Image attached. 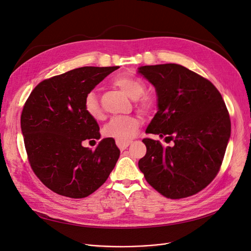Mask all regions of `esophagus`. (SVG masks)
<instances>
[{
  "mask_svg": "<svg viewBox=\"0 0 251 251\" xmlns=\"http://www.w3.org/2000/svg\"><path fill=\"white\" fill-rule=\"evenodd\" d=\"M117 143V146H118V148L120 149V151H124V150H126L128 146H130L131 144V142H126V143H121V142H116Z\"/></svg>",
  "mask_w": 251,
  "mask_h": 251,
  "instance_id": "obj_1",
  "label": "esophagus"
}]
</instances>
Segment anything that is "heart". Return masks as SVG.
Returning <instances> with one entry per match:
<instances>
[{"mask_svg":"<svg viewBox=\"0 0 251 251\" xmlns=\"http://www.w3.org/2000/svg\"><path fill=\"white\" fill-rule=\"evenodd\" d=\"M114 83L119 87L132 100H138L144 93L146 85L144 82L134 76L121 75L114 79ZM156 108V101L153 97L144 96L139 102V109L144 114H150ZM83 109L88 115L95 120L102 118V110L98 101L97 95L94 92H89L83 101ZM141 121L136 116H117L110 120V123L103 127V135L105 137L115 139L116 142L126 143L132 140L137 134Z\"/></svg>","mask_w":251,"mask_h":251,"instance_id":"b5f03b06","label":"heart"}]
</instances>
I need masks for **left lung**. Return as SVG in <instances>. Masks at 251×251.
I'll return each mask as SVG.
<instances>
[{
    "label": "left lung",
    "mask_w": 251,
    "mask_h": 251,
    "mask_svg": "<svg viewBox=\"0 0 251 251\" xmlns=\"http://www.w3.org/2000/svg\"><path fill=\"white\" fill-rule=\"evenodd\" d=\"M138 72L155 87L158 111L143 139L147 154L138 166L149 184L166 198L181 199L199 193L214 180L230 138L225 102L212 83L177 64L141 66Z\"/></svg>",
    "instance_id": "left-lung-1"
}]
</instances>
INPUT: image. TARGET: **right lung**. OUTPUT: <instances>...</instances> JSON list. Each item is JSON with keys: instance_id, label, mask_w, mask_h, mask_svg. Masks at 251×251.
<instances>
[{"instance_id": "right-lung-1", "label": "right lung", "mask_w": 251, "mask_h": 251, "mask_svg": "<svg viewBox=\"0 0 251 251\" xmlns=\"http://www.w3.org/2000/svg\"><path fill=\"white\" fill-rule=\"evenodd\" d=\"M119 67H81L37 85L21 116L30 165L52 192L85 198L100 188L115 168L120 151L103 138L95 151L83 147L100 139V126L83 109L86 95Z\"/></svg>"}]
</instances>
